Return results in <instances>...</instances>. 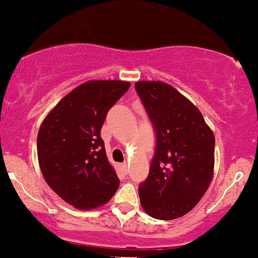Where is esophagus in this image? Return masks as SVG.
I'll list each match as a JSON object with an SVG mask.
<instances>
[{
  "mask_svg": "<svg viewBox=\"0 0 258 258\" xmlns=\"http://www.w3.org/2000/svg\"><path fill=\"white\" fill-rule=\"evenodd\" d=\"M119 167H120V170H121V172H123V173H124V174H126V173H128V172H129V168H128V164H126V163H121Z\"/></svg>",
  "mask_w": 258,
  "mask_h": 258,
  "instance_id": "1",
  "label": "esophagus"
}]
</instances>
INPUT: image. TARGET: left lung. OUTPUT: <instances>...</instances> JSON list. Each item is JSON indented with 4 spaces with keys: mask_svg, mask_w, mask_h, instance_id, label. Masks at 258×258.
<instances>
[{
    "mask_svg": "<svg viewBox=\"0 0 258 258\" xmlns=\"http://www.w3.org/2000/svg\"><path fill=\"white\" fill-rule=\"evenodd\" d=\"M135 89L157 138L149 176L139 187L141 206L152 218L176 219L212 181L215 134L198 107L169 84L143 80Z\"/></svg>",
    "mask_w": 258,
    "mask_h": 258,
    "instance_id": "obj_1",
    "label": "left lung"
}]
</instances>
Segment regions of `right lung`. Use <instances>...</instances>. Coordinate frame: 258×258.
<instances>
[{
  "instance_id": "add662e5",
  "label": "right lung",
  "mask_w": 258,
  "mask_h": 258,
  "mask_svg": "<svg viewBox=\"0 0 258 258\" xmlns=\"http://www.w3.org/2000/svg\"><path fill=\"white\" fill-rule=\"evenodd\" d=\"M129 82L89 80L51 109L37 134V158L48 186L78 210L107 204L119 186L101 128Z\"/></svg>"
}]
</instances>
